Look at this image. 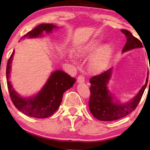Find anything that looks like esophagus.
Masks as SVG:
<instances>
[{
    "instance_id": "34e87169",
    "label": "esophagus",
    "mask_w": 150,
    "mask_h": 150,
    "mask_svg": "<svg viewBox=\"0 0 150 150\" xmlns=\"http://www.w3.org/2000/svg\"><path fill=\"white\" fill-rule=\"evenodd\" d=\"M85 82V78L83 75H79L77 77V83H83Z\"/></svg>"
}]
</instances>
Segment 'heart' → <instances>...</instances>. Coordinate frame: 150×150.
I'll list each match as a JSON object with an SVG mask.
<instances>
[{"label": "heart", "mask_w": 150, "mask_h": 150, "mask_svg": "<svg viewBox=\"0 0 150 150\" xmlns=\"http://www.w3.org/2000/svg\"><path fill=\"white\" fill-rule=\"evenodd\" d=\"M100 46L101 42L98 40H94L84 45L79 51L80 56H89L96 51L90 60V66L93 70L99 71L105 67L111 54V50L109 47L103 46L99 48ZM69 58L73 62L76 61L73 55H70Z\"/></svg>", "instance_id": "1"}]
</instances>
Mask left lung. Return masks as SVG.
<instances>
[{"label":"left lung","instance_id":"1","mask_svg":"<svg viewBox=\"0 0 150 150\" xmlns=\"http://www.w3.org/2000/svg\"><path fill=\"white\" fill-rule=\"evenodd\" d=\"M121 31L127 37V42L122 50L123 53L129 50L142 47L141 41L133 36L129 31L124 29L121 30ZM111 73L112 68H110L101 74L93 76L89 80L91 83V96L89 101V110L92 115L97 120L105 122L119 120L125 117L135 110L143 96L144 90L148 82L149 72L148 71L146 83L139 90L136 96L127 103H120L115 100L113 95L108 89V84L111 78Z\"/></svg>","mask_w":150,"mask_h":150}]
</instances>
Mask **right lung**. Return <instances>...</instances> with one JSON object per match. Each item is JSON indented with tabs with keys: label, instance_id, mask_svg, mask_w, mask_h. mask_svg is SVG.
<instances>
[{
	"label": "right lung",
	"instance_id": "add662e5",
	"mask_svg": "<svg viewBox=\"0 0 150 150\" xmlns=\"http://www.w3.org/2000/svg\"><path fill=\"white\" fill-rule=\"evenodd\" d=\"M56 28L58 27L52 24H41L24 35L21 39L25 37H41L44 31L47 33H51ZM14 53L15 51L8 59L6 71L7 86L13 104L18 110L28 117L41 119L51 116L60 105L64 92L73 87L76 79L63 71L57 70L51 73L47 81L37 95L28 97H21L15 91L9 81Z\"/></svg>",
	"mask_w": 150,
	"mask_h": 150
}]
</instances>
